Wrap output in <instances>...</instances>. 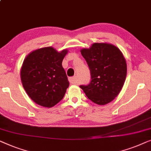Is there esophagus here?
Returning <instances> with one entry per match:
<instances>
[{"label": "esophagus", "mask_w": 151, "mask_h": 151, "mask_svg": "<svg viewBox=\"0 0 151 151\" xmlns=\"http://www.w3.org/2000/svg\"><path fill=\"white\" fill-rule=\"evenodd\" d=\"M69 81L71 84H75L76 83V77H75V76L69 78Z\"/></svg>", "instance_id": "obj_1"}]
</instances>
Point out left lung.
Returning <instances> with one entry per match:
<instances>
[{
    "mask_svg": "<svg viewBox=\"0 0 151 151\" xmlns=\"http://www.w3.org/2000/svg\"><path fill=\"white\" fill-rule=\"evenodd\" d=\"M81 53L86 59L91 74L88 86H81L93 103L104 105L110 103L122 90L127 76V63L122 52L107 43H94Z\"/></svg>",
    "mask_w": 151,
    "mask_h": 151,
    "instance_id": "1",
    "label": "left lung"
}]
</instances>
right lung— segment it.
<instances>
[{
  "label": "right lung",
  "mask_w": 151,
  "mask_h": 151,
  "mask_svg": "<svg viewBox=\"0 0 151 151\" xmlns=\"http://www.w3.org/2000/svg\"><path fill=\"white\" fill-rule=\"evenodd\" d=\"M68 50L57 51L51 46L33 50L23 61L20 70L22 86L36 104L52 107L64 96L69 82L62 67Z\"/></svg>",
  "instance_id": "right-lung-1"
}]
</instances>
